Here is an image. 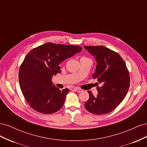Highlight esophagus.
Segmentation results:
<instances>
[{
	"label": "esophagus",
	"instance_id": "obj_1",
	"mask_svg": "<svg viewBox=\"0 0 147 147\" xmlns=\"http://www.w3.org/2000/svg\"><path fill=\"white\" fill-rule=\"evenodd\" d=\"M74 90L75 91H77V92H82L83 90H82V89H80V88H74Z\"/></svg>",
	"mask_w": 147,
	"mask_h": 147
}]
</instances>
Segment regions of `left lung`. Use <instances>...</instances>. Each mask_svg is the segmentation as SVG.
<instances>
[{
	"mask_svg": "<svg viewBox=\"0 0 147 147\" xmlns=\"http://www.w3.org/2000/svg\"><path fill=\"white\" fill-rule=\"evenodd\" d=\"M95 57L96 69L92 78L100 83L97 86L98 94L94 96L88 91L90 98L84 107L96 115H103L113 110L123 100L130 85L129 74L122 57L117 53L103 46H84Z\"/></svg>",
	"mask_w": 147,
	"mask_h": 147,
	"instance_id": "left-lung-1",
	"label": "left lung"
}]
</instances>
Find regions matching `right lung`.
Wrapping results in <instances>:
<instances>
[{"mask_svg": "<svg viewBox=\"0 0 147 147\" xmlns=\"http://www.w3.org/2000/svg\"><path fill=\"white\" fill-rule=\"evenodd\" d=\"M82 50L79 46L49 42L29 52L20 66L19 82L31 108L44 114L55 113L62 108L69 90H59L51 78L61 72L62 62Z\"/></svg>", "mask_w": 147, "mask_h": 147, "instance_id": "1", "label": "right lung"}]
</instances>
